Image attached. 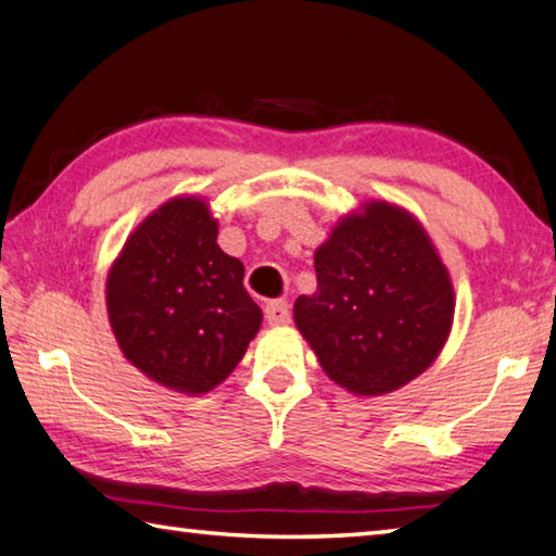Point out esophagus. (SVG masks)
Instances as JSON below:
<instances>
[{
  "instance_id": "esophagus-1",
  "label": "esophagus",
  "mask_w": 556,
  "mask_h": 556,
  "mask_svg": "<svg viewBox=\"0 0 556 556\" xmlns=\"http://www.w3.org/2000/svg\"><path fill=\"white\" fill-rule=\"evenodd\" d=\"M265 318H267L269 326H287L291 321V312H289L287 301H281V299L267 301Z\"/></svg>"
}]
</instances>
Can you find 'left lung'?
I'll return each instance as SVG.
<instances>
[{"mask_svg": "<svg viewBox=\"0 0 556 556\" xmlns=\"http://www.w3.org/2000/svg\"><path fill=\"white\" fill-rule=\"evenodd\" d=\"M316 294L294 321L328 378L378 397L425 372L454 321V287L427 230L400 205L368 201L316 250Z\"/></svg>", "mask_w": 556, "mask_h": 556, "instance_id": "obj_1", "label": "left lung"}]
</instances>
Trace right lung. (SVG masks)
I'll return each instance as SVG.
<instances>
[{
	"label": "right lung",
	"mask_w": 556,
	"mask_h": 556,
	"mask_svg": "<svg viewBox=\"0 0 556 556\" xmlns=\"http://www.w3.org/2000/svg\"><path fill=\"white\" fill-rule=\"evenodd\" d=\"M244 267L218 244L199 195H176L129 235L108 275V316L119 351L149 380L211 392L235 370L262 324Z\"/></svg>",
	"instance_id": "obj_1"
}]
</instances>
